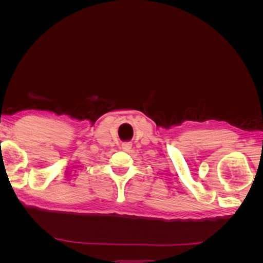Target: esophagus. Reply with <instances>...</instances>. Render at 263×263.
I'll return each mask as SVG.
<instances>
[{"instance_id": "esophagus-1", "label": "esophagus", "mask_w": 263, "mask_h": 263, "mask_svg": "<svg viewBox=\"0 0 263 263\" xmlns=\"http://www.w3.org/2000/svg\"><path fill=\"white\" fill-rule=\"evenodd\" d=\"M122 149L124 151H129L132 149V144L130 142H124V144H122Z\"/></svg>"}]
</instances>
